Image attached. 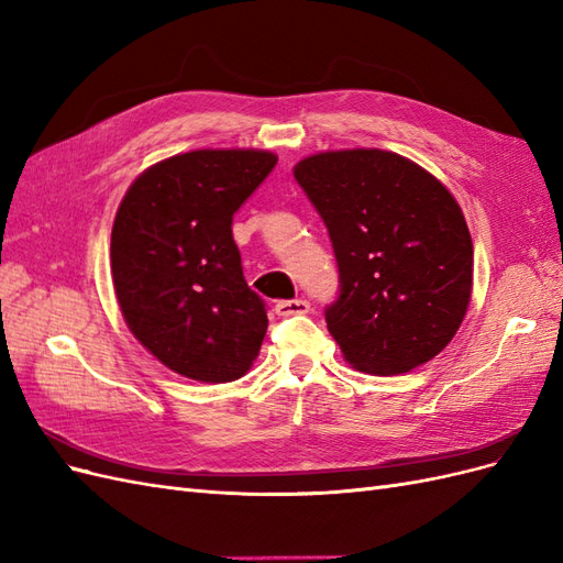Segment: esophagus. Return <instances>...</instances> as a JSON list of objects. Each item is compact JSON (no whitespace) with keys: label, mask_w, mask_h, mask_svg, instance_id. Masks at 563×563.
<instances>
[{"label":"esophagus","mask_w":563,"mask_h":563,"mask_svg":"<svg viewBox=\"0 0 563 563\" xmlns=\"http://www.w3.org/2000/svg\"><path fill=\"white\" fill-rule=\"evenodd\" d=\"M275 310L279 317H294V314H308L310 312V302L305 298H294V300H279L275 305Z\"/></svg>","instance_id":"esophagus-1"}]
</instances>
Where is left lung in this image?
I'll return each instance as SVG.
<instances>
[{"instance_id": "8db88e82", "label": "left lung", "mask_w": 563, "mask_h": 563, "mask_svg": "<svg viewBox=\"0 0 563 563\" xmlns=\"http://www.w3.org/2000/svg\"><path fill=\"white\" fill-rule=\"evenodd\" d=\"M294 176L329 230L340 284L323 317L345 360L376 376L430 362L472 294V236L453 195L385 150L321 152Z\"/></svg>"}]
</instances>
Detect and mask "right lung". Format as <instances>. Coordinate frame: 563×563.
<instances>
[{"label": "right lung", "mask_w": 563, "mask_h": 563, "mask_svg": "<svg viewBox=\"0 0 563 563\" xmlns=\"http://www.w3.org/2000/svg\"><path fill=\"white\" fill-rule=\"evenodd\" d=\"M277 166L261 150H195L129 187L112 225V282L133 335L185 378L230 383L258 356L265 300L244 279L232 218Z\"/></svg>", "instance_id": "obj_1"}]
</instances>
